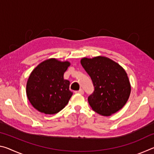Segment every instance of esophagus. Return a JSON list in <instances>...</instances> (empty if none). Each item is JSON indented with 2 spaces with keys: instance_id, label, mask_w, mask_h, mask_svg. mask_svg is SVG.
<instances>
[{
  "instance_id": "34e87169",
  "label": "esophagus",
  "mask_w": 154,
  "mask_h": 154,
  "mask_svg": "<svg viewBox=\"0 0 154 154\" xmlns=\"http://www.w3.org/2000/svg\"><path fill=\"white\" fill-rule=\"evenodd\" d=\"M76 93L80 94H84V91L83 90V89H80L79 91H77Z\"/></svg>"
}]
</instances>
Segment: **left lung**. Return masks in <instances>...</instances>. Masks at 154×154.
Segmentation results:
<instances>
[{
  "label": "left lung",
  "mask_w": 154,
  "mask_h": 154,
  "mask_svg": "<svg viewBox=\"0 0 154 154\" xmlns=\"http://www.w3.org/2000/svg\"><path fill=\"white\" fill-rule=\"evenodd\" d=\"M83 69L94 86L88 103L94 111L103 116H111L123 107L131 92L125 70L118 63L105 56L81 60Z\"/></svg>",
  "instance_id": "8db88e82"
}]
</instances>
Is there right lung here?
Segmentation results:
<instances>
[{"instance_id":"1","label":"right lung","mask_w":154,"mask_h":154,"mask_svg":"<svg viewBox=\"0 0 154 154\" xmlns=\"http://www.w3.org/2000/svg\"><path fill=\"white\" fill-rule=\"evenodd\" d=\"M68 61L56 58L44 60L31 72L26 83V95L31 105L41 113L56 114L66 106L72 92L64 73L70 66Z\"/></svg>"}]
</instances>
